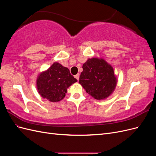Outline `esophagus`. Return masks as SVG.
<instances>
[{
    "label": "esophagus",
    "mask_w": 156,
    "mask_h": 156,
    "mask_svg": "<svg viewBox=\"0 0 156 156\" xmlns=\"http://www.w3.org/2000/svg\"><path fill=\"white\" fill-rule=\"evenodd\" d=\"M75 77L77 79V81H79V74L78 73V74H77V75H75Z\"/></svg>",
    "instance_id": "esophagus-1"
}]
</instances>
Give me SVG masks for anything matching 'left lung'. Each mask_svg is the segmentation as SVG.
<instances>
[{"mask_svg": "<svg viewBox=\"0 0 156 156\" xmlns=\"http://www.w3.org/2000/svg\"><path fill=\"white\" fill-rule=\"evenodd\" d=\"M79 83L86 92L96 100L109 96L114 90L116 79L110 64L102 58H89L83 65Z\"/></svg>", "mask_w": 156, "mask_h": 156, "instance_id": "1", "label": "left lung"}]
</instances>
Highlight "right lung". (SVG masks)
<instances>
[{"label":"right lung","instance_id":"add662e5","mask_svg":"<svg viewBox=\"0 0 156 156\" xmlns=\"http://www.w3.org/2000/svg\"><path fill=\"white\" fill-rule=\"evenodd\" d=\"M77 80L68 68L55 62L37 79V88L42 98L51 102H58L65 97L67 88Z\"/></svg>","mask_w":156,"mask_h":156}]
</instances>
